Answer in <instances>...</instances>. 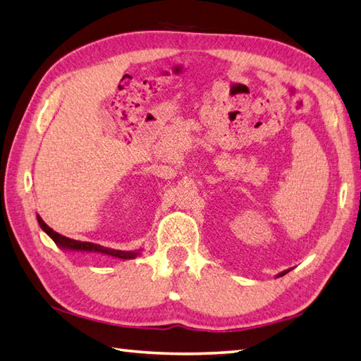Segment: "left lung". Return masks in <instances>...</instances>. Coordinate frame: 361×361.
Segmentation results:
<instances>
[{"label": "left lung", "instance_id": "left-lung-1", "mask_svg": "<svg viewBox=\"0 0 361 361\" xmlns=\"http://www.w3.org/2000/svg\"><path fill=\"white\" fill-rule=\"evenodd\" d=\"M286 273H288V269H286V271H282V273H281V274H277V277H281V276H285Z\"/></svg>", "mask_w": 361, "mask_h": 361}]
</instances>
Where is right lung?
Wrapping results in <instances>:
<instances>
[{
	"label": "right lung",
	"instance_id": "obj_1",
	"mask_svg": "<svg viewBox=\"0 0 361 361\" xmlns=\"http://www.w3.org/2000/svg\"><path fill=\"white\" fill-rule=\"evenodd\" d=\"M37 221H39L42 231L47 232L56 245L63 249V251H73V252H94V254H102V255H110V257H116V259L121 260H130L135 259V257L140 255V251H116V249H110L104 247L101 245H94V243H87V241H78V240H71L63 237V235L54 232L51 227L43 221V219L37 215Z\"/></svg>",
	"mask_w": 361,
	"mask_h": 361
}]
</instances>
